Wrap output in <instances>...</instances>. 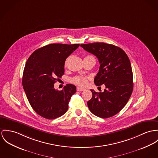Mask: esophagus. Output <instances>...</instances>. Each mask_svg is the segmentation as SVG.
Wrapping results in <instances>:
<instances>
[{
	"instance_id": "34e87169",
	"label": "esophagus",
	"mask_w": 158,
	"mask_h": 158,
	"mask_svg": "<svg viewBox=\"0 0 158 158\" xmlns=\"http://www.w3.org/2000/svg\"><path fill=\"white\" fill-rule=\"evenodd\" d=\"M76 89H77V91H84L85 90V89L84 88H81V87H77V88H76Z\"/></svg>"
}]
</instances>
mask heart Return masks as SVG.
I'll return each mask as SVG.
<instances>
[{
	"label": "heart",
	"mask_w": 158,
	"mask_h": 158,
	"mask_svg": "<svg viewBox=\"0 0 158 158\" xmlns=\"http://www.w3.org/2000/svg\"><path fill=\"white\" fill-rule=\"evenodd\" d=\"M72 81L73 83L77 84V85H80V86H85L87 84L88 82V79L86 77L82 76H77L74 77H73L72 79Z\"/></svg>",
	"instance_id": "heart-1"
}]
</instances>
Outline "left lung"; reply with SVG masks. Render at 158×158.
<instances>
[{"label":"left lung","mask_w":158,"mask_h":158,"mask_svg":"<svg viewBox=\"0 0 158 158\" xmlns=\"http://www.w3.org/2000/svg\"><path fill=\"white\" fill-rule=\"evenodd\" d=\"M81 46L98 58L100 68L94 82L97 86H106L103 92L91 89L93 97L87 102L88 108L98 117H111L124 108L132 93L130 60L123 50L112 44L94 43Z\"/></svg>","instance_id":"left-lung-1"}]
</instances>
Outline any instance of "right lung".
<instances>
[{"label":"right lung","instance_id":"obj_1","mask_svg":"<svg viewBox=\"0 0 158 158\" xmlns=\"http://www.w3.org/2000/svg\"><path fill=\"white\" fill-rule=\"evenodd\" d=\"M79 46L50 44L34 51L26 61L22 85L31 106L40 116L53 120L67 111L76 87L67 84L58 91L54 84L64 73L66 58Z\"/></svg>","mask_w":158,"mask_h":158}]
</instances>
